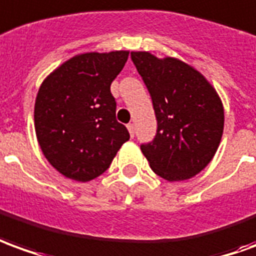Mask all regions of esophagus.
<instances>
[{
	"instance_id": "1",
	"label": "esophagus",
	"mask_w": 256,
	"mask_h": 256,
	"mask_svg": "<svg viewBox=\"0 0 256 256\" xmlns=\"http://www.w3.org/2000/svg\"><path fill=\"white\" fill-rule=\"evenodd\" d=\"M126 128H128V131H130V135L134 138V135H135V125L128 124V125H126Z\"/></svg>"
}]
</instances>
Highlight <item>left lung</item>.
I'll return each mask as SVG.
<instances>
[{
  "mask_svg": "<svg viewBox=\"0 0 256 256\" xmlns=\"http://www.w3.org/2000/svg\"><path fill=\"white\" fill-rule=\"evenodd\" d=\"M131 59L152 96L157 132L140 150L150 168L170 182L202 171L224 134V106L216 90L193 67L174 58L131 52Z\"/></svg>",
  "mask_w": 256,
  "mask_h": 256,
  "instance_id": "1",
  "label": "left lung"
}]
</instances>
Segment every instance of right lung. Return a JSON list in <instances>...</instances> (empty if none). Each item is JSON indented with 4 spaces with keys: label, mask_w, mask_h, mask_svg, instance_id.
Wrapping results in <instances>:
<instances>
[{
    "label": "right lung",
    "mask_w": 256,
    "mask_h": 256,
    "mask_svg": "<svg viewBox=\"0 0 256 256\" xmlns=\"http://www.w3.org/2000/svg\"><path fill=\"white\" fill-rule=\"evenodd\" d=\"M128 50L82 54L64 62L40 86L34 125L45 158L66 178L88 182L108 170L130 139L116 118L110 85Z\"/></svg>",
    "instance_id": "1"
}]
</instances>
